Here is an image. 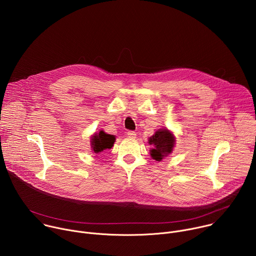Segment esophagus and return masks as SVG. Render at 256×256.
<instances>
[{
	"instance_id": "obj_1",
	"label": "esophagus",
	"mask_w": 256,
	"mask_h": 256,
	"mask_svg": "<svg viewBox=\"0 0 256 256\" xmlns=\"http://www.w3.org/2000/svg\"><path fill=\"white\" fill-rule=\"evenodd\" d=\"M128 138H136V132H132V130H130V132H128Z\"/></svg>"
}]
</instances>
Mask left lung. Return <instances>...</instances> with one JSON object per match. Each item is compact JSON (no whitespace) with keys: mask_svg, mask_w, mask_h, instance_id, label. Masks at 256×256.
Returning <instances> with one entry per match:
<instances>
[{"mask_svg":"<svg viewBox=\"0 0 256 256\" xmlns=\"http://www.w3.org/2000/svg\"><path fill=\"white\" fill-rule=\"evenodd\" d=\"M148 142L153 146V148L150 150L151 157L160 162L172 153L176 140L173 132L163 128L156 130L155 134L149 138Z\"/></svg>","mask_w":256,"mask_h":256,"instance_id":"obj_1","label":"left lung"}]
</instances>
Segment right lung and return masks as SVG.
Returning a JSON list of instances; mask_svg holds the SVG:
<instances>
[{"instance_id": "add662e5", "label": "right lung", "mask_w": 256, "mask_h": 256, "mask_svg": "<svg viewBox=\"0 0 256 256\" xmlns=\"http://www.w3.org/2000/svg\"><path fill=\"white\" fill-rule=\"evenodd\" d=\"M116 142V136L108 134L104 130L94 132L90 138V144L92 153L99 154L107 149H112Z\"/></svg>"}]
</instances>
